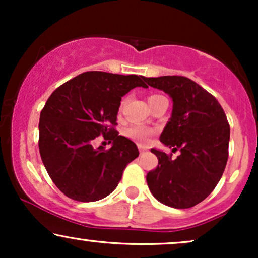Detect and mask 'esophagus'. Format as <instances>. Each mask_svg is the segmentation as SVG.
<instances>
[{
  "label": "esophagus",
  "mask_w": 258,
  "mask_h": 258,
  "mask_svg": "<svg viewBox=\"0 0 258 258\" xmlns=\"http://www.w3.org/2000/svg\"><path fill=\"white\" fill-rule=\"evenodd\" d=\"M146 153H147V149H144L143 147H139V154H141V155H143V154Z\"/></svg>",
  "instance_id": "1"
}]
</instances>
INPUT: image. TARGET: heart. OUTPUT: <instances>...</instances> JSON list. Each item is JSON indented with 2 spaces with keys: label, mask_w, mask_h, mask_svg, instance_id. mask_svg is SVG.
Wrapping results in <instances>:
<instances>
[{
  "label": "heart",
  "mask_w": 258,
  "mask_h": 258,
  "mask_svg": "<svg viewBox=\"0 0 258 258\" xmlns=\"http://www.w3.org/2000/svg\"><path fill=\"white\" fill-rule=\"evenodd\" d=\"M160 97L162 96H159V94H152V96H149V98H148V102H149L150 104V103H153L154 100L160 98ZM123 105H125V99L121 100L120 103V109H119L120 112L122 111ZM125 135L127 137L133 139V141L137 142L139 144H147L149 143L150 138H152L153 131L150 128H148V127H144L142 125H133L125 130Z\"/></svg>",
  "instance_id": "b5f03b06"
}]
</instances>
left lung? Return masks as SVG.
Returning a JSON list of instances; mask_svg holds the SVG:
<instances>
[{
  "instance_id": "8db88e82",
  "label": "left lung",
  "mask_w": 258,
  "mask_h": 258,
  "mask_svg": "<svg viewBox=\"0 0 258 258\" xmlns=\"http://www.w3.org/2000/svg\"><path fill=\"white\" fill-rule=\"evenodd\" d=\"M173 100L172 116L160 141L180 154L152 149L159 164L147 174L150 191L160 203L189 209L206 199L226 168L229 123L218 100L185 76L144 78Z\"/></svg>"
}]
</instances>
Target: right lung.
Returning <instances> with one entry per match:
<instances>
[{
    "label": "right lung",
    "mask_w": 258,
    "mask_h": 258,
    "mask_svg": "<svg viewBox=\"0 0 258 258\" xmlns=\"http://www.w3.org/2000/svg\"><path fill=\"white\" fill-rule=\"evenodd\" d=\"M143 80L87 72L59 86L47 99L38 123V149L53 183L68 198L81 203L103 199L139 155L137 146L115 127L121 97L147 87ZM99 135L113 143L111 148L91 147Z\"/></svg>",
    "instance_id": "1"
}]
</instances>
